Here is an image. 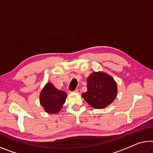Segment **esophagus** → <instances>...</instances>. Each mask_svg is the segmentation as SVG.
Wrapping results in <instances>:
<instances>
[{
  "instance_id": "obj_1",
  "label": "esophagus",
  "mask_w": 153,
  "mask_h": 153,
  "mask_svg": "<svg viewBox=\"0 0 153 153\" xmlns=\"http://www.w3.org/2000/svg\"><path fill=\"white\" fill-rule=\"evenodd\" d=\"M74 92L75 93H79V94H80L81 93H82V91H81V89H76V90H75L74 91Z\"/></svg>"
}]
</instances>
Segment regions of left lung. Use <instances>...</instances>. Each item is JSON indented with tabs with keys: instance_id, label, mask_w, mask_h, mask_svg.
Returning a JSON list of instances; mask_svg holds the SVG:
<instances>
[{
	"instance_id": "8db88e82",
	"label": "left lung",
	"mask_w": 153,
	"mask_h": 153,
	"mask_svg": "<svg viewBox=\"0 0 153 153\" xmlns=\"http://www.w3.org/2000/svg\"><path fill=\"white\" fill-rule=\"evenodd\" d=\"M117 94V84L110 75L93 72L87 79V91L82 97L94 108L102 109L113 102Z\"/></svg>"
}]
</instances>
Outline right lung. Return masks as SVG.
I'll use <instances>...</instances> for the list:
<instances>
[{
    "mask_svg": "<svg viewBox=\"0 0 153 153\" xmlns=\"http://www.w3.org/2000/svg\"><path fill=\"white\" fill-rule=\"evenodd\" d=\"M67 96L65 92L58 90L52 83L48 82L40 93V103L46 112L57 114L61 110Z\"/></svg>",
    "mask_w": 153,
    "mask_h": 153,
    "instance_id": "add662e5",
    "label": "right lung"
}]
</instances>
